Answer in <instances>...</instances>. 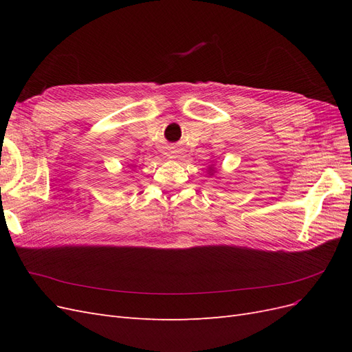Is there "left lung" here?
<instances>
[{"label": "left lung", "mask_w": 352, "mask_h": 352, "mask_svg": "<svg viewBox=\"0 0 352 352\" xmlns=\"http://www.w3.org/2000/svg\"><path fill=\"white\" fill-rule=\"evenodd\" d=\"M211 172H212V168H211V167H210V173H211Z\"/></svg>", "instance_id": "1"}]
</instances>
